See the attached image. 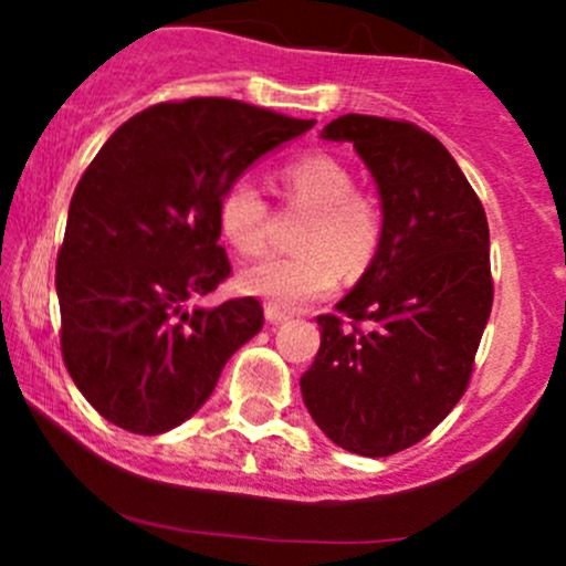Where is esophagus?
Returning <instances> with one entry per match:
<instances>
[{"instance_id": "34e87169", "label": "esophagus", "mask_w": 566, "mask_h": 566, "mask_svg": "<svg viewBox=\"0 0 566 566\" xmlns=\"http://www.w3.org/2000/svg\"><path fill=\"white\" fill-rule=\"evenodd\" d=\"M265 319L268 323H284V319H290V312H284L276 304H265Z\"/></svg>"}]
</instances>
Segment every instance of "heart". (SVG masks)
<instances>
[{"mask_svg": "<svg viewBox=\"0 0 566 566\" xmlns=\"http://www.w3.org/2000/svg\"><path fill=\"white\" fill-rule=\"evenodd\" d=\"M284 202L310 210L290 256H271L241 273V290L271 301L282 310H301L325 298L339 284L342 271L358 276L373 265L384 241V208L364 188L353 186L345 161L328 153H312L279 169ZM219 230L238 254L260 256L268 251L273 213L260 188L238 177L221 191Z\"/></svg>", "mask_w": 566, "mask_h": 566, "instance_id": "heart-1", "label": "heart"}]
</instances>
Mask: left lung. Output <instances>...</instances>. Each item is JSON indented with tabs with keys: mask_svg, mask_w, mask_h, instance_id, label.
Wrapping results in <instances>:
<instances>
[{
	"mask_svg": "<svg viewBox=\"0 0 566 566\" xmlns=\"http://www.w3.org/2000/svg\"><path fill=\"white\" fill-rule=\"evenodd\" d=\"M323 139L353 142L373 172L384 241L336 315L317 317L301 394L336 447L389 458L430 436L471 384L493 310L488 216L447 147L408 119L342 114Z\"/></svg>",
	"mask_w": 566,
	"mask_h": 566,
	"instance_id": "8db88e82",
	"label": "left lung"
}]
</instances>
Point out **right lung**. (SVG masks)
<instances>
[{"label":"right lung","mask_w":566,"mask_h":566,"mask_svg":"<svg viewBox=\"0 0 566 566\" xmlns=\"http://www.w3.org/2000/svg\"><path fill=\"white\" fill-rule=\"evenodd\" d=\"M312 125L243 101H167L119 125L84 169L56 254L60 345L106 421L136 436L182 424L262 328L251 295L216 310L191 301L232 273L221 191Z\"/></svg>","instance_id":"right-lung-1"}]
</instances>
